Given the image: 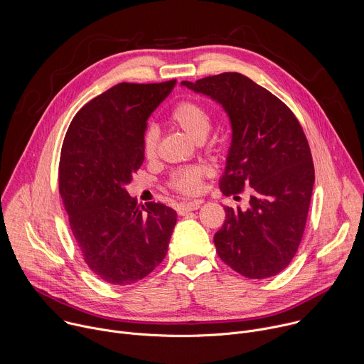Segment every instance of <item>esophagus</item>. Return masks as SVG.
<instances>
[{"label": "esophagus", "instance_id": "34e87169", "mask_svg": "<svg viewBox=\"0 0 364 364\" xmlns=\"http://www.w3.org/2000/svg\"><path fill=\"white\" fill-rule=\"evenodd\" d=\"M201 205V201H191V203H183V204H178L177 205V213L180 215H186L187 213L190 211H194V210H198Z\"/></svg>", "mask_w": 364, "mask_h": 364}]
</instances>
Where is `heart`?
<instances>
[{
	"instance_id": "obj_1",
	"label": "heart",
	"mask_w": 364,
	"mask_h": 364,
	"mask_svg": "<svg viewBox=\"0 0 364 364\" xmlns=\"http://www.w3.org/2000/svg\"><path fill=\"white\" fill-rule=\"evenodd\" d=\"M171 123L180 127L196 141H203L211 127V117L208 111L193 100L180 101L170 112ZM160 133L159 129L150 126L143 134V154L151 160L157 154ZM207 176V168L201 164H193L176 168L170 174L168 187L184 196H196L203 187V178Z\"/></svg>"
}]
</instances>
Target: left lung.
I'll list each match as a JSON object with an SVG mask.
<instances>
[{
  "label": "left lung",
  "instance_id": "1",
  "mask_svg": "<svg viewBox=\"0 0 364 364\" xmlns=\"http://www.w3.org/2000/svg\"><path fill=\"white\" fill-rule=\"evenodd\" d=\"M183 87L218 102L231 124V146L220 190L250 187L249 207H224L214 234L220 259L238 274L267 279L283 272L301 241L314 184L304 132L291 109L240 73H223Z\"/></svg>",
  "mask_w": 364,
  "mask_h": 364
}]
</instances>
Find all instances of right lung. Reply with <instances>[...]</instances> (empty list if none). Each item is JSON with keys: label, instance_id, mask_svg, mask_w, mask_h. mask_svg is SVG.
<instances>
[{"label": "right lung", "instance_id": "right-lung-1", "mask_svg": "<svg viewBox=\"0 0 364 364\" xmlns=\"http://www.w3.org/2000/svg\"><path fill=\"white\" fill-rule=\"evenodd\" d=\"M176 80L119 82L88 101L67 130L58 186L84 262L109 284L127 286L166 257L177 213L139 205L126 190L144 161L143 134Z\"/></svg>", "mask_w": 364, "mask_h": 364}]
</instances>
